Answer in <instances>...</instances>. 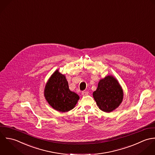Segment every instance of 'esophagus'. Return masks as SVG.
Masks as SVG:
<instances>
[{
  "mask_svg": "<svg viewBox=\"0 0 155 155\" xmlns=\"http://www.w3.org/2000/svg\"><path fill=\"white\" fill-rule=\"evenodd\" d=\"M89 94V92H87V91H83L82 92H81V94L83 95V96H86V95H87Z\"/></svg>",
  "mask_w": 155,
  "mask_h": 155,
  "instance_id": "esophagus-1",
  "label": "esophagus"
}]
</instances>
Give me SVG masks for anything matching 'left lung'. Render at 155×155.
I'll return each mask as SVG.
<instances>
[{"label": "left lung", "mask_w": 155, "mask_h": 155, "mask_svg": "<svg viewBox=\"0 0 155 155\" xmlns=\"http://www.w3.org/2000/svg\"><path fill=\"white\" fill-rule=\"evenodd\" d=\"M93 96L99 109L110 113L121 104L124 92L117 80L113 76L108 75L99 81Z\"/></svg>", "instance_id": "left-lung-1"}]
</instances>
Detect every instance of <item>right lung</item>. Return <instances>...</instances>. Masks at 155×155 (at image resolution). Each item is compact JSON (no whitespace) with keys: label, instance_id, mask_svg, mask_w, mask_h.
<instances>
[{"label":"right lung","instance_id":"right-lung-1","mask_svg":"<svg viewBox=\"0 0 155 155\" xmlns=\"http://www.w3.org/2000/svg\"><path fill=\"white\" fill-rule=\"evenodd\" d=\"M44 96L48 104L56 110L66 112L74 108L80 97L69 89L64 75L55 71L48 80L44 90Z\"/></svg>","mask_w":155,"mask_h":155}]
</instances>
